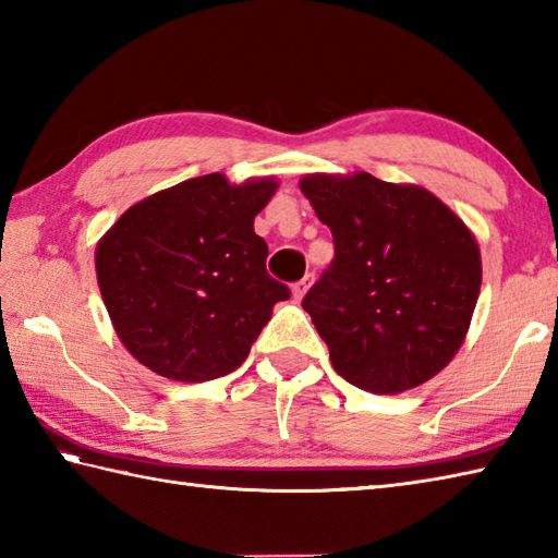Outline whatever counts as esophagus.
Returning a JSON list of instances; mask_svg holds the SVG:
<instances>
[{
	"mask_svg": "<svg viewBox=\"0 0 558 558\" xmlns=\"http://www.w3.org/2000/svg\"><path fill=\"white\" fill-rule=\"evenodd\" d=\"M312 276H306V278H302V280H298L292 286V294H294V300H302L304 294H306V290H310V286H312Z\"/></svg>",
	"mask_w": 558,
	"mask_h": 558,
	"instance_id": "obj_1",
	"label": "esophagus"
}]
</instances>
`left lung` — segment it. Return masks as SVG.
Instances as JSON below:
<instances>
[{
	"mask_svg": "<svg viewBox=\"0 0 558 558\" xmlns=\"http://www.w3.org/2000/svg\"><path fill=\"white\" fill-rule=\"evenodd\" d=\"M336 256L302 300L333 369L369 393L422 386L456 357L480 298L475 236L417 184L369 172L300 180Z\"/></svg>",
	"mask_w": 558,
	"mask_h": 558,
	"instance_id": "8db88e82",
	"label": "left lung"
}]
</instances>
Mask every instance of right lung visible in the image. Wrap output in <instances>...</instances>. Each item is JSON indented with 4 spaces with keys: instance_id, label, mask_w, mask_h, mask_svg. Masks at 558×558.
<instances>
[{
    "instance_id": "right-lung-1",
    "label": "right lung",
    "mask_w": 558,
    "mask_h": 558,
    "mask_svg": "<svg viewBox=\"0 0 558 558\" xmlns=\"http://www.w3.org/2000/svg\"><path fill=\"white\" fill-rule=\"evenodd\" d=\"M278 182L194 177L138 201L96 248L102 302L124 348L172 381L234 372L288 286L266 270L254 218Z\"/></svg>"
}]
</instances>
